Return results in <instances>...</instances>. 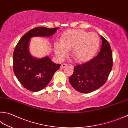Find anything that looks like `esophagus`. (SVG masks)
Masks as SVG:
<instances>
[{
    "instance_id": "esophagus-1",
    "label": "esophagus",
    "mask_w": 128,
    "mask_h": 128,
    "mask_svg": "<svg viewBox=\"0 0 128 128\" xmlns=\"http://www.w3.org/2000/svg\"><path fill=\"white\" fill-rule=\"evenodd\" d=\"M67 66V64H62L61 65V68H64L65 67H66Z\"/></svg>"
}]
</instances>
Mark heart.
<instances>
[{
  "instance_id": "heart-1",
  "label": "heart",
  "mask_w": 128,
  "mask_h": 128,
  "mask_svg": "<svg viewBox=\"0 0 128 128\" xmlns=\"http://www.w3.org/2000/svg\"><path fill=\"white\" fill-rule=\"evenodd\" d=\"M99 44V38L95 33L70 30L62 36L60 43H55L54 50L60 58L66 56L67 50H71L72 57L74 61L85 62L94 56Z\"/></svg>"
}]
</instances>
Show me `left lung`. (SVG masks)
<instances>
[{
  "instance_id": "1",
  "label": "left lung",
  "mask_w": 128,
  "mask_h": 128,
  "mask_svg": "<svg viewBox=\"0 0 128 128\" xmlns=\"http://www.w3.org/2000/svg\"><path fill=\"white\" fill-rule=\"evenodd\" d=\"M102 47L97 56L85 63L74 67L70 77L71 86L81 93H89L99 88L108 78L112 67V54L109 43L102 36Z\"/></svg>"
}]
</instances>
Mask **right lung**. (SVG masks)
Listing matches in <instances>:
<instances>
[{"label":"right lung","mask_w":128,"mask_h":128,"mask_svg":"<svg viewBox=\"0 0 128 128\" xmlns=\"http://www.w3.org/2000/svg\"><path fill=\"white\" fill-rule=\"evenodd\" d=\"M58 28L42 26L33 28L22 36L15 47L13 57L14 74L22 85L28 90L37 92L44 88L61 66L54 63L48 56L41 58L32 56L29 50L30 38L50 37Z\"/></svg>","instance_id":"1"}]
</instances>
